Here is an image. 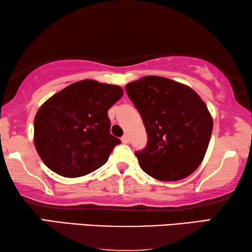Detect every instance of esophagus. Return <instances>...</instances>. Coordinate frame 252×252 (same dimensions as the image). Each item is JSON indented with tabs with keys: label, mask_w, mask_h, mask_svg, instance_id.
<instances>
[{
	"label": "esophagus",
	"mask_w": 252,
	"mask_h": 252,
	"mask_svg": "<svg viewBox=\"0 0 252 252\" xmlns=\"http://www.w3.org/2000/svg\"><path fill=\"white\" fill-rule=\"evenodd\" d=\"M121 140H122L123 143H129V137H127L126 134H125V135H123V137L121 138Z\"/></svg>",
	"instance_id": "obj_1"
}]
</instances>
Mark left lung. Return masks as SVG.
<instances>
[{
    "label": "left lung",
    "instance_id": "8db88e82",
    "mask_svg": "<svg viewBox=\"0 0 252 252\" xmlns=\"http://www.w3.org/2000/svg\"><path fill=\"white\" fill-rule=\"evenodd\" d=\"M145 125L148 143L137 151L149 176L175 182L189 176L204 158L213 120L202 98L178 82L146 76L126 85Z\"/></svg>",
    "mask_w": 252,
    "mask_h": 252
}]
</instances>
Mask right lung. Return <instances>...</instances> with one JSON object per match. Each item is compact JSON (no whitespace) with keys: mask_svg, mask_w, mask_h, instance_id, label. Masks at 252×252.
<instances>
[{"mask_svg":"<svg viewBox=\"0 0 252 252\" xmlns=\"http://www.w3.org/2000/svg\"><path fill=\"white\" fill-rule=\"evenodd\" d=\"M123 95L118 85L76 82L43 103L34 118V146L48 168L81 177L104 165L121 143L110 133L107 111Z\"/></svg>","mask_w":252,"mask_h":252,"instance_id":"right-lung-1","label":"right lung"}]
</instances>
